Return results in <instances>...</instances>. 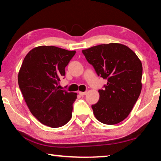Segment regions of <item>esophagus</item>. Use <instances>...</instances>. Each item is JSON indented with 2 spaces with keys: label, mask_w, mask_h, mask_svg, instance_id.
<instances>
[{
  "label": "esophagus",
  "mask_w": 161,
  "mask_h": 161,
  "mask_svg": "<svg viewBox=\"0 0 161 161\" xmlns=\"http://www.w3.org/2000/svg\"><path fill=\"white\" fill-rule=\"evenodd\" d=\"M87 92H79V94H80L81 96H84V95L86 94Z\"/></svg>",
  "instance_id": "34e87169"
}]
</instances>
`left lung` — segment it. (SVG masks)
I'll return each instance as SVG.
<instances>
[{
	"instance_id": "obj_1",
	"label": "left lung",
	"mask_w": 161,
	"mask_h": 161,
	"mask_svg": "<svg viewBox=\"0 0 161 161\" xmlns=\"http://www.w3.org/2000/svg\"><path fill=\"white\" fill-rule=\"evenodd\" d=\"M97 75L107 83L99 90V100L92 106L96 119L108 125L127 118L142 89L143 67L139 58L126 45L109 43L82 50Z\"/></svg>"
}]
</instances>
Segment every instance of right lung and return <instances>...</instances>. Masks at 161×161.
<instances>
[{"mask_svg":"<svg viewBox=\"0 0 161 161\" xmlns=\"http://www.w3.org/2000/svg\"><path fill=\"white\" fill-rule=\"evenodd\" d=\"M76 53L54 46H39L26 54L18 81L27 106L40 123L61 127L72 118L77 93L59 89L65 67Z\"/></svg>","mask_w":161,"mask_h":161,"instance_id":"obj_1","label":"right lung"}]
</instances>
